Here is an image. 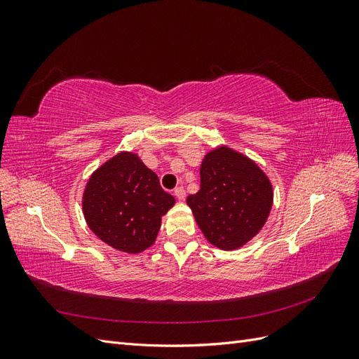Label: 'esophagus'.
Listing matches in <instances>:
<instances>
[{"instance_id": "34e87169", "label": "esophagus", "mask_w": 359, "mask_h": 359, "mask_svg": "<svg viewBox=\"0 0 359 359\" xmlns=\"http://www.w3.org/2000/svg\"><path fill=\"white\" fill-rule=\"evenodd\" d=\"M173 194H175L178 201L186 199V190H184V187H177L175 190H173Z\"/></svg>"}]
</instances>
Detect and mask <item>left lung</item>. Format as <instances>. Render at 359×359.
Masks as SVG:
<instances>
[{
	"instance_id": "1",
	"label": "left lung",
	"mask_w": 359,
	"mask_h": 359,
	"mask_svg": "<svg viewBox=\"0 0 359 359\" xmlns=\"http://www.w3.org/2000/svg\"><path fill=\"white\" fill-rule=\"evenodd\" d=\"M191 208L212 245L233 250L262 229L273 205V187L252 160L220 147L201 165V190L190 194Z\"/></svg>"
}]
</instances>
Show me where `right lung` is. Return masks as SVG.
I'll return each instance as SVG.
<instances>
[{
    "instance_id": "add662e5",
    "label": "right lung",
    "mask_w": 359,
    "mask_h": 359,
    "mask_svg": "<svg viewBox=\"0 0 359 359\" xmlns=\"http://www.w3.org/2000/svg\"><path fill=\"white\" fill-rule=\"evenodd\" d=\"M175 198L161 189L158 177L137 156L119 153L97 169L83 193V215L90 229L111 247L140 253L156 241L161 215Z\"/></svg>"
}]
</instances>
